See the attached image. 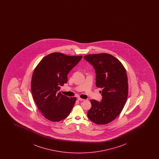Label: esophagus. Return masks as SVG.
Returning <instances> with one entry per match:
<instances>
[{"instance_id": "34e87169", "label": "esophagus", "mask_w": 159, "mask_h": 159, "mask_svg": "<svg viewBox=\"0 0 159 159\" xmlns=\"http://www.w3.org/2000/svg\"><path fill=\"white\" fill-rule=\"evenodd\" d=\"M77 99H78V100L80 101H83L85 100L84 99H82V98H79Z\"/></svg>"}]
</instances>
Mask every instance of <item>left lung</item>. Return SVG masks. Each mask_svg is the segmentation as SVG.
Returning a JSON list of instances; mask_svg holds the SVG:
<instances>
[{"label":"left lung","instance_id":"obj_1","mask_svg":"<svg viewBox=\"0 0 159 159\" xmlns=\"http://www.w3.org/2000/svg\"><path fill=\"white\" fill-rule=\"evenodd\" d=\"M84 58L96 73V86L101 88L102 100H91L88 112L90 120L98 125L108 124L120 113L127 99L128 79L121 62L108 53L86 55Z\"/></svg>","mask_w":159,"mask_h":159}]
</instances>
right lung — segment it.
I'll use <instances>...</instances> for the list:
<instances>
[{
	"instance_id": "1",
	"label": "right lung",
	"mask_w": 159,
	"mask_h": 159,
	"mask_svg": "<svg viewBox=\"0 0 159 159\" xmlns=\"http://www.w3.org/2000/svg\"><path fill=\"white\" fill-rule=\"evenodd\" d=\"M83 56L54 52L44 57L33 71L31 91L37 107L45 118L59 121L69 116L76 98L62 95L60 86L67 82V75Z\"/></svg>"
}]
</instances>
